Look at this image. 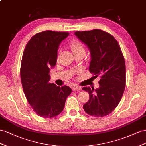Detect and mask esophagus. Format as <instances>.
<instances>
[{"label": "esophagus", "instance_id": "1", "mask_svg": "<svg viewBox=\"0 0 146 146\" xmlns=\"http://www.w3.org/2000/svg\"><path fill=\"white\" fill-rule=\"evenodd\" d=\"M72 90H73V91L80 90H81V87L80 86H74L72 87Z\"/></svg>", "mask_w": 146, "mask_h": 146}]
</instances>
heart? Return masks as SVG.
<instances>
[{
  "instance_id": "heart-1",
  "label": "heart",
  "mask_w": 146,
  "mask_h": 146,
  "mask_svg": "<svg viewBox=\"0 0 146 146\" xmlns=\"http://www.w3.org/2000/svg\"><path fill=\"white\" fill-rule=\"evenodd\" d=\"M70 46L74 56L77 54H85V48L84 44L80 41L77 40H73L70 43Z\"/></svg>"
}]
</instances>
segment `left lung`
Segmentation results:
<instances>
[{"instance_id":"8db88e82","label":"left lung","mask_w":146,"mask_h":146,"mask_svg":"<svg viewBox=\"0 0 146 146\" xmlns=\"http://www.w3.org/2000/svg\"><path fill=\"white\" fill-rule=\"evenodd\" d=\"M74 34L90 50V73L100 78L99 88H82L89 94L83 108L90 115L105 117L117 106L125 88L126 68L122 50L113 36L100 29L76 31Z\"/></svg>"}]
</instances>
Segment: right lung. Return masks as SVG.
I'll return each instance as SVG.
<instances>
[{"label": "right lung", "instance_id": "1", "mask_svg": "<svg viewBox=\"0 0 146 146\" xmlns=\"http://www.w3.org/2000/svg\"><path fill=\"white\" fill-rule=\"evenodd\" d=\"M68 35L52 31L37 33L24 49L20 69L23 89L33 110L41 117L59 115L72 92L67 86L60 87L49 82V68L55 66L59 46Z\"/></svg>", "mask_w": 146, "mask_h": 146}]
</instances>
